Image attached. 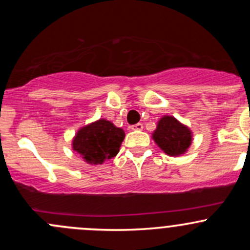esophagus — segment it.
I'll use <instances>...</instances> for the list:
<instances>
[{
  "instance_id": "esophagus-1",
  "label": "esophagus",
  "mask_w": 250,
  "mask_h": 250,
  "mask_svg": "<svg viewBox=\"0 0 250 250\" xmlns=\"http://www.w3.org/2000/svg\"><path fill=\"white\" fill-rule=\"evenodd\" d=\"M144 128V125H141V123H137V125H132V129L133 130H141Z\"/></svg>"
}]
</instances>
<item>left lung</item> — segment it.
Segmentation results:
<instances>
[{"label":"left lung","instance_id":"obj_1","mask_svg":"<svg viewBox=\"0 0 250 250\" xmlns=\"http://www.w3.org/2000/svg\"><path fill=\"white\" fill-rule=\"evenodd\" d=\"M155 143L169 156H180L188 151L192 141V133L173 116H163L152 133Z\"/></svg>","mask_w":250,"mask_h":250}]
</instances>
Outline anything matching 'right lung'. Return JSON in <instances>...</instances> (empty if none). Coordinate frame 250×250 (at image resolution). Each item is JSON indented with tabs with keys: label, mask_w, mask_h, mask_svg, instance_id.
<instances>
[{
	"label": "right lung",
	"mask_w": 250,
	"mask_h": 250,
	"mask_svg": "<svg viewBox=\"0 0 250 250\" xmlns=\"http://www.w3.org/2000/svg\"><path fill=\"white\" fill-rule=\"evenodd\" d=\"M123 139L122 128L100 118L78 130L72 140V148L89 165H103L117 155Z\"/></svg>",
	"instance_id": "right-lung-1"
}]
</instances>
